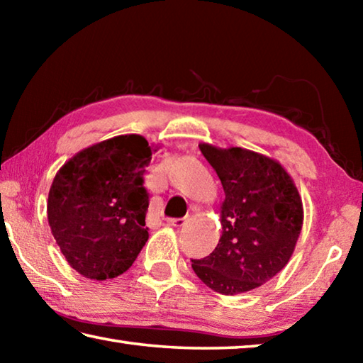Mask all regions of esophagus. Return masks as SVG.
<instances>
[{
    "label": "esophagus",
    "instance_id": "obj_1",
    "mask_svg": "<svg viewBox=\"0 0 363 363\" xmlns=\"http://www.w3.org/2000/svg\"><path fill=\"white\" fill-rule=\"evenodd\" d=\"M186 220H187V218H169V219H167V224L171 227H181L186 224Z\"/></svg>",
    "mask_w": 363,
    "mask_h": 363
}]
</instances>
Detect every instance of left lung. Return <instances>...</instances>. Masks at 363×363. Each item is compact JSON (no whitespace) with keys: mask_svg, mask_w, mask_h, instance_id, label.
Segmentation results:
<instances>
[{"mask_svg":"<svg viewBox=\"0 0 363 363\" xmlns=\"http://www.w3.org/2000/svg\"><path fill=\"white\" fill-rule=\"evenodd\" d=\"M199 147L219 176L225 199L218 247L192 259V269L216 293L233 296L255 290L290 261L304 219L299 192L272 158L242 147Z\"/></svg>","mask_w":363,"mask_h":363,"instance_id":"left-lung-1","label":"left lung"}]
</instances>
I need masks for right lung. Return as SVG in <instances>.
Here are the masks:
<instances>
[{
    "label": "right lung",
    "instance_id": "right-lung-1",
    "mask_svg": "<svg viewBox=\"0 0 363 363\" xmlns=\"http://www.w3.org/2000/svg\"><path fill=\"white\" fill-rule=\"evenodd\" d=\"M152 152L139 134L116 136L78 152L54 177L49 227L67 262L83 277H118L149 238L144 173Z\"/></svg>",
    "mask_w": 363,
    "mask_h": 363
}]
</instances>
